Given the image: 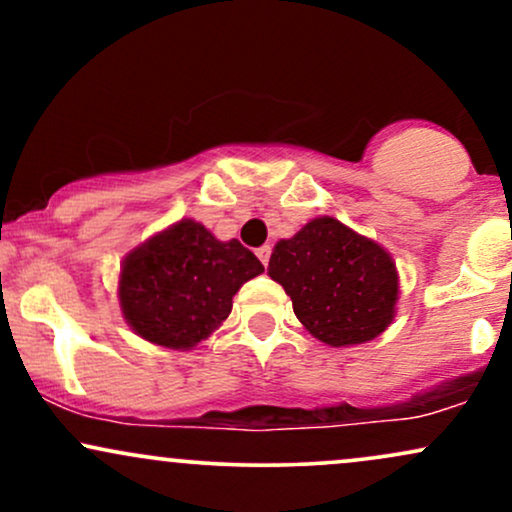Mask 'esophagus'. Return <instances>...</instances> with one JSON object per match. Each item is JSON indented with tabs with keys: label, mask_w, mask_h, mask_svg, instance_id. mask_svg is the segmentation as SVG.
<instances>
[{
	"label": "esophagus",
	"mask_w": 512,
	"mask_h": 512,
	"mask_svg": "<svg viewBox=\"0 0 512 512\" xmlns=\"http://www.w3.org/2000/svg\"><path fill=\"white\" fill-rule=\"evenodd\" d=\"M257 257H260V262L267 267L269 257H272V248H269V245H262V248H257Z\"/></svg>",
	"instance_id": "obj_1"
}]
</instances>
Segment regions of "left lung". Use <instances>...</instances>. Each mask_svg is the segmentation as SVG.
I'll return each mask as SVG.
<instances>
[{
  "mask_svg": "<svg viewBox=\"0 0 512 512\" xmlns=\"http://www.w3.org/2000/svg\"><path fill=\"white\" fill-rule=\"evenodd\" d=\"M267 272L291 296L305 330L330 346L370 342L395 317L399 276L390 252L332 216L279 240Z\"/></svg>",
  "mask_w": 512,
  "mask_h": 512,
  "instance_id": "8db88e82",
  "label": "left lung"
}]
</instances>
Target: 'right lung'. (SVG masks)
<instances>
[{
	"label": "right lung",
	"mask_w": 512,
	"mask_h": 512,
	"mask_svg": "<svg viewBox=\"0 0 512 512\" xmlns=\"http://www.w3.org/2000/svg\"><path fill=\"white\" fill-rule=\"evenodd\" d=\"M264 267L238 240H216L182 219L134 248L122 262L120 308L146 342L187 351L226 320L233 296Z\"/></svg>",
	"instance_id": "right-lung-1"
}]
</instances>
